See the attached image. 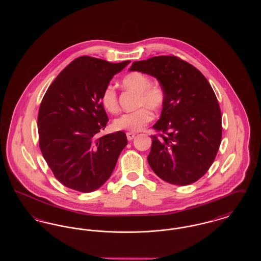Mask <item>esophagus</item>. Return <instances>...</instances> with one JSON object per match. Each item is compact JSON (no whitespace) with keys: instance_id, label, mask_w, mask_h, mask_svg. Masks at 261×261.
Instances as JSON below:
<instances>
[{"instance_id":"esophagus-1","label":"esophagus","mask_w":261,"mask_h":261,"mask_svg":"<svg viewBox=\"0 0 261 261\" xmlns=\"http://www.w3.org/2000/svg\"><path fill=\"white\" fill-rule=\"evenodd\" d=\"M126 136H127V139H128V141H132L135 136H136V134L135 133H132V132H128L127 134H126Z\"/></svg>"}]
</instances>
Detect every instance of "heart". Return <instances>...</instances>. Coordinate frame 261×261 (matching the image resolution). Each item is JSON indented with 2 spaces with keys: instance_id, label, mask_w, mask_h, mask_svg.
Returning a JSON list of instances; mask_svg holds the SVG:
<instances>
[{
  "instance_id": "b5f03b06",
  "label": "heart",
  "mask_w": 261,
  "mask_h": 261,
  "mask_svg": "<svg viewBox=\"0 0 261 261\" xmlns=\"http://www.w3.org/2000/svg\"><path fill=\"white\" fill-rule=\"evenodd\" d=\"M122 86L139 94L138 107H143L135 112H126L118 116L113 121V127L116 130H125L129 132H138L143 130L153 118V114L148 109L153 111L161 109L165 99L164 91L160 85L152 84L148 75L141 72H131L122 79ZM103 108L111 113L118 111V99L115 89L108 85L102 91L100 97Z\"/></svg>"
}]
</instances>
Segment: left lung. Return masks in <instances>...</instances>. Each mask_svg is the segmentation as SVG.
<instances>
[{
    "label": "left lung",
    "mask_w": 261,
    "mask_h": 261,
    "mask_svg": "<svg viewBox=\"0 0 261 261\" xmlns=\"http://www.w3.org/2000/svg\"><path fill=\"white\" fill-rule=\"evenodd\" d=\"M130 71L155 77L165 99L153 129L148 156L163 181L186 186L202 177L214 161L222 137L221 112L211 84L192 64L173 56L134 62Z\"/></svg>",
    "instance_id": "left-lung-1"
}]
</instances>
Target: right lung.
<instances>
[{"instance_id": "1", "label": "right lung", "mask_w": 261, "mask_h": 261, "mask_svg": "<svg viewBox=\"0 0 261 261\" xmlns=\"http://www.w3.org/2000/svg\"><path fill=\"white\" fill-rule=\"evenodd\" d=\"M130 62L80 57L47 90L38 113L39 145L62 185L91 193L111 177L127 138L122 131L97 136L109 121L100 97Z\"/></svg>"}]
</instances>
